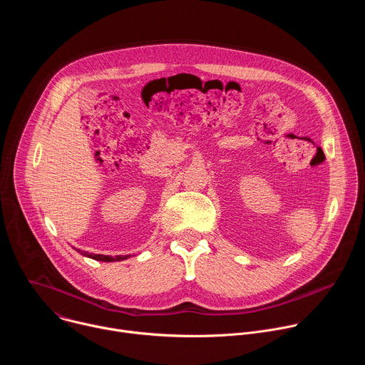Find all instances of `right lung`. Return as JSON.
Instances as JSON below:
<instances>
[{"instance_id": "right-lung-1", "label": "right lung", "mask_w": 365, "mask_h": 365, "mask_svg": "<svg viewBox=\"0 0 365 365\" xmlns=\"http://www.w3.org/2000/svg\"><path fill=\"white\" fill-rule=\"evenodd\" d=\"M78 252H81L82 255L85 257H89V258H93V259H98V262H121V259H127L130 255H115V257H111V255H103V254H89L88 251H82V250H78Z\"/></svg>"}]
</instances>
